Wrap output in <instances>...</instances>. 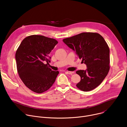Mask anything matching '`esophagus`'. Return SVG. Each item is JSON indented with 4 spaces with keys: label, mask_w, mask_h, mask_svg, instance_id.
<instances>
[{
    "label": "esophagus",
    "mask_w": 127,
    "mask_h": 127,
    "mask_svg": "<svg viewBox=\"0 0 127 127\" xmlns=\"http://www.w3.org/2000/svg\"><path fill=\"white\" fill-rule=\"evenodd\" d=\"M66 72L68 74H72L73 73H74V72H72V71H66Z\"/></svg>",
    "instance_id": "34e87169"
}]
</instances>
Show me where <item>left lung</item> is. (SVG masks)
Returning a JSON list of instances; mask_svg holds the SVG:
<instances>
[{"label": "left lung", "mask_w": 127, "mask_h": 127, "mask_svg": "<svg viewBox=\"0 0 127 127\" xmlns=\"http://www.w3.org/2000/svg\"><path fill=\"white\" fill-rule=\"evenodd\" d=\"M74 51L79 58L85 64V70L76 73L81 77L76 84L83 92H89L97 87L110 70V49L102 36L96 32H82L63 40Z\"/></svg>", "instance_id": "left-lung-1"}]
</instances>
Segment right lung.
Masks as SVG:
<instances>
[{"instance_id": "obj_1", "label": "right lung", "mask_w": 127, "mask_h": 127, "mask_svg": "<svg viewBox=\"0 0 127 127\" xmlns=\"http://www.w3.org/2000/svg\"><path fill=\"white\" fill-rule=\"evenodd\" d=\"M58 44L55 39L41 35L25 38L15 53L17 70L25 85L32 91L43 93L55 81L59 71H53L48 64L49 54ZM47 62L45 64L44 63Z\"/></svg>"}]
</instances>
